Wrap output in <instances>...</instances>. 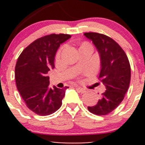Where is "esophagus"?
Returning <instances> with one entry per match:
<instances>
[{
  "label": "esophagus",
  "instance_id": "obj_1",
  "mask_svg": "<svg viewBox=\"0 0 145 145\" xmlns=\"http://www.w3.org/2000/svg\"><path fill=\"white\" fill-rule=\"evenodd\" d=\"M76 88L78 89V91L80 92V93H84L85 92H86V90H85L84 88H82L78 87V86H76Z\"/></svg>",
  "mask_w": 145,
  "mask_h": 145
}]
</instances>
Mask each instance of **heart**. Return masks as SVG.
<instances>
[{
    "label": "heart",
    "mask_w": 145,
    "mask_h": 145,
    "mask_svg": "<svg viewBox=\"0 0 145 145\" xmlns=\"http://www.w3.org/2000/svg\"><path fill=\"white\" fill-rule=\"evenodd\" d=\"M61 52H62V49H59V50H58L57 53V57H59V56H60V54H61Z\"/></svg>",
    "instance_id": "obj_1"
}]
</instances>
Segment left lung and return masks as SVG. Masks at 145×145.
<instances>
[{
  "mask_svg": "<svg viewBox=\"0 0 145 145\" xmlns=\"http://www.w3.org/2000/svg\"><path fill=\"white\" fill-rule=\"evenodd\" d=\"M97 48L101 59L99 78L105 86L95 105L88 106L93 114L105 116L114 110L123 100L131 81V65L126 54L114 39L95 32L85 33Z\"/></svg>",
  "mask_w": 145,
  "mask_h": 145,
  "instance_id": "8db88e82",
  "label": "left lung"
}]
</instances>
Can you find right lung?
Segmentation results:
<instances>
[{
	"mask_svg": "<svg viewBox=\"0 0 145 145\" xmlns=\"http://www.w3.org/2000/svg\"><path fill=\"white\" fill-rule=\"evenodd\" d=\"M69 34L47 35L29 45L22 52L15 66L17 90L30 110L40 116L52 114L60 108L67 86L49 87L48 71L55 68V55Z\"/></svg>",
	"mask_w": 145,
	"mask_h": 145,
	"instance_id": "right-lung-1",
	"label": "right lung"
}]
</instances>
